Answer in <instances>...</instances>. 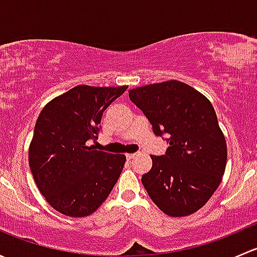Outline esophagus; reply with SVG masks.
Here are the masks:
<instances>
[{"label": "esophagus", "mask_w": 257, "mask_h": 257, "mask_svg": "<svg viewBox=\"0 0 257 257\" xmlns=\"http://www.w3.org/2000/svg\"><path fill=\"white\" fill-rule=\"evenodd\" d=\"M137 155H138V153H131V154H126V159H129V160L134 159Z\"/></svg>", "instance_id": "34e87169"}]
</instances>
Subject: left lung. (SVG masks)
Instances as JSON below:
<instances>
[{"label":"left lung","mask_w":257,"mask_h":257,"mask_svg":"<svg viewBox=\"0 0 257 257\" xmlns=\"http://www.w3.org/2000/svg\"><path fill=\"white\" fill-rule=\"evenodd\" d=\"M129 98L157 136H169L165 155H150L153 167L142 177L148 195L169 216L194 214L219 188L226 168V141L214 107L177 79L133 88Z\"/></svg>","instance_id":"left-lung-1"}]
</instances>
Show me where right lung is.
<instances>
[{"instance_id":"1","label":"right lung","mask_w":257,"mask_h":257,"mask_svg":"<svg viewBox=\"0 0 257 257\" xmlns=\"http://www.w3.org/2000/svg\"><path fill=\"white\" fill-rule=\"evenodd\" d=\"M128 85H77L49 100L38 115L28 148L33 179L47 203L71 217L93 214L108 198L124 154L95 150L103 112Z\"/></svg>"}]
</instances>
